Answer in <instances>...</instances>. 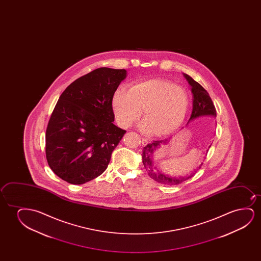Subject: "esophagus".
<instances>
[{
    "label": "esophagus",
    "instance_id": "1",
    "mask_svg": "<svg viewBox=\"0 0 261 261\" xmlns=\"http://www.w3.org/2000/svg\"><path fill=\"white\" fill-rule=\"evenodd\" d=\"M147 144H148V140L145 139V138H142V145L145 146Z\"/></svg>",
    "mask_w": 261,
    "mask_h": 261
}]
</instances>
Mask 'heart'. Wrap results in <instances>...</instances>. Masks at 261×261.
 Wrapping results in <instances>:
<instances>
[{
  "label": "heart",
  "mask_w": 261,
  "mask_h": 261,
  "mask_svg": "<svg viewBox=\"0 0 261 261\" xmlns=\"http://www.w3.org/2000/svg\"><path fill=\"white\" fill-rule=\"evenodd\" d=\"M189 103L187 90L164 79L135 83L128 91L119 88L112 99L115 116L122 126H130L143 111L144 128L159 137L172 135L181 126Z\"/></svg>",
  "instance_id": "b5f03b06"
}]
</instances>
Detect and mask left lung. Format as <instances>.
Returning a JSON list of instances; mask_svg holds the SVG:
<instances>
[{
    "label": "left lung",
    "mask_w": 261,
    "mask_h": 261,
    "mask_svg": "<svg viewBox=\"0 0 261 261\" xmlns=\"http://www.w3.org/2000/svg\"><path fill=\"white\" fill-rule=\"evenodd\" d=\"M184 75L187 79L190 86H192V92L193 94V112H192L189 120L199 118V117H202V116L216 117L217 111H216L213 101L211 100V96L208 95L207 91L204 89L199 83L194 81L189 75L185 74ZM167 143H168V139L152 141V143L147 144L146 146L143 148V163L144 165V168H146L148 175L150 178L153 179L156 182H160V184L168 185V186H175V185H179L181 182H185L195 175L197 170L200 169L203 163H201L200 167L197 168L196 170L190 175L173 177V176L165 175L164 173H162L161 170H159L158 168L154 167L152 164V156H153L154 152L161 145H164Z\"/></svg>",
    "instance_id": "obj_1"
}]
</instances>
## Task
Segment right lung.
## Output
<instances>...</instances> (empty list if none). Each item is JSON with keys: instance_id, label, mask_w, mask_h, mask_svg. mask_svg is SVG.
Returning <instances> with one entry per match:
<instances>
[{"instance_id": "obj_1", "label": "right lung", "mask_w": 261, "mask_h": 261, "mask_svg": "<svg viewBox=\"0 0 261 261\" xmlns=\"http://www.w3.org/2000/svg\"><path fill=\"white\" fill-rule=\"evenodd\" d=\"M125 69L99 68L64 90L48 122L45 154L54 174L72 185L101 175L125 130L113 124L112 99Z\"/></svg>"}]
</instances>
